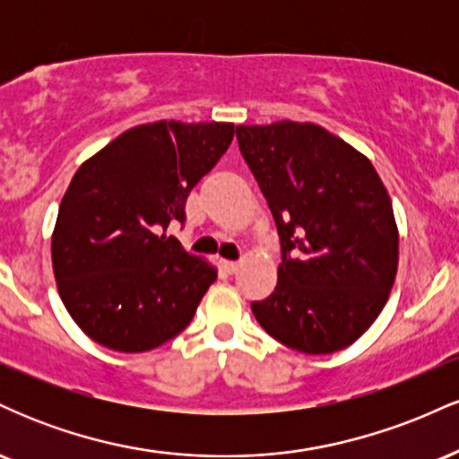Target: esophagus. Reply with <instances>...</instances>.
Returning a JSON list of instances; mask_svg holds the SVG:
<instances>
[{
    "label": "esophagus",
    "mask_w": 459,
    "mask_h": 459,
    "mask_svg": "<svg viewBox=\"0 0 459 459\" xmlns=\"http://www.w3.org/2000/svg\"><path fill=\"white\" fill-rule=\"evenodd\" d=\"M222 267L229 273H235L237 270H239V263H237V261H222Z\"/></svg>",
    "instance_id": "1"
}]
</instances>
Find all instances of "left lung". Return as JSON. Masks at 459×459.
<instances>
[{"label":"left lung","mask_w":459,"mask_h":459,"mask_svg":"<svg viewBox=\"0 0 459 459\" xmlns=\"http://www.w3.org/2000/svg\"><path fill=\"white\" fill-rule=\"evenodd\" d=\"M239 151L282 244L278 282L252 313L302 354H332L368 330L399 265L393 203L373 163L313 123L239 125Z\"/></svg>","instance_id":"obj_1"}]
</instances>
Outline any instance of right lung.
<instances>
[{"label": "right lung", "instance_id": "add662e5", "mask_svg": "<svg viewBox=\"0 0 459 459\" xmlns=\"http://www.w3.org/2000/svg\"><path fill=\"white\" fill-rule=\"evenodd\" d=\"M233 123L157 120L127 129L77 168L57 212L51 263L73 321L125 354L183 332L218 278L189 255L170 222L230 146Z\"/></svg>", "mask_w": 459, "mask_h": 459}]
</instances>
